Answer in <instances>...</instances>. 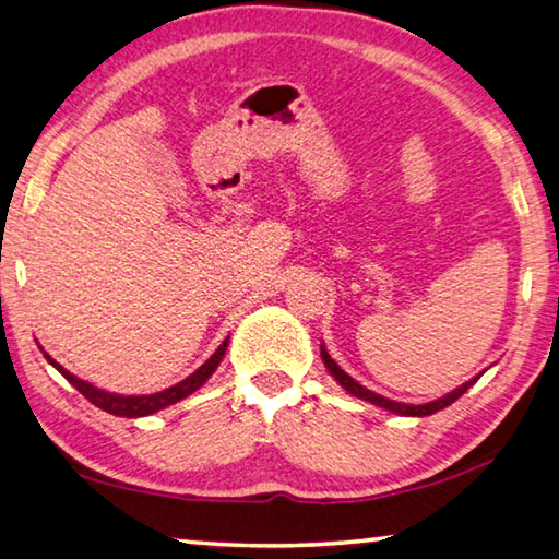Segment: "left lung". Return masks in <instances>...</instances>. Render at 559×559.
Returning <instances> with one entry per match:
<instances>
[{
	"label": "left lung",
	"mask_w": 559,
	"mask_h": 559,
	"mask_svg": "<svg viewBox=\"0 0 559 559\" xmlns=\"http://www.w3.org/2000/svg\"><path fill=\"white\" fill-rule=\"evenodd\" d=\"M320 357H323L328 372L333 374L340 384H343L345 392H349L353 396H359V400H365V402H372V404H377V406H382V409H386V412L402 414V416H429V414H437V412L443 409V406H449V404L456 402L459 396H461L463 392H468L471 386L476 384V380H478V377H473V380H468L466 384H461L459 390H453V392H449L447 396H439V400L427 402V404H402V402L386 400V396H382V394H374V392L367 390V386L355 382L353 377H349L345 370H340V365L335 362L333 357L328 355V349H325L323 345H320Z\"/></svg>",
	"instance_id": "obj_1"
}]
</instances>
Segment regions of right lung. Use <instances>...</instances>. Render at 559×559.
<instances>
[{"label": "right lung", "mask_w": 559, "mask_h": 559, "mask_svg": "<svg viewBox=\"0 0 559 559\" xmlns=\"http://www.w3.org/2000/svg\"><path fill=\"white\" fill-rule=\"evenodd\" d=\"M226 345H229V337H226L224 343L216 347V353L210 359H206V362L200 367V370L192 372L189 377H185L182 382H177L175 386H167V390H163V392L140 394V396H135V394H128L126 396V394H112V392H106V390H98V386L83 382L75 374H71L69 370H63V367L56 362V359H51L49 355H46V353H44V357L49 359V362L56 367V370H59L66 377V380H69L75 386V390H79L83 396H86L91 404H96L98 409L108 412V414H116V416H128V419H135V416H147V414H155L159 409H165V406L175 404L179 400H185V396H189L192 392L200 390V386L214 374L216 367H219L222 357L226 353Z\"/></svg>", "instance_id": "obj_1"}]
</instances>
